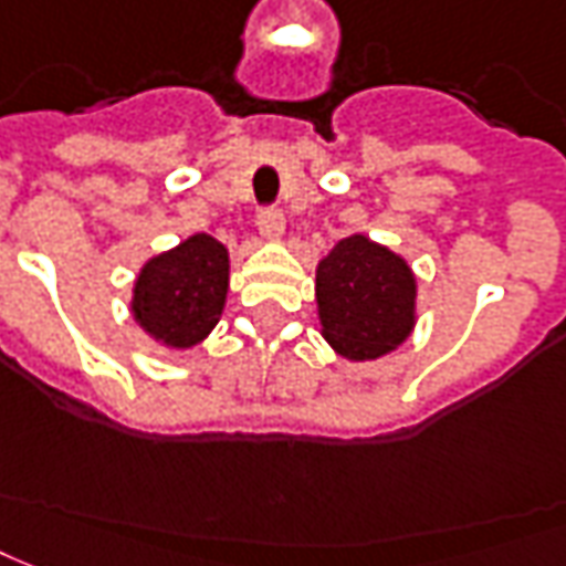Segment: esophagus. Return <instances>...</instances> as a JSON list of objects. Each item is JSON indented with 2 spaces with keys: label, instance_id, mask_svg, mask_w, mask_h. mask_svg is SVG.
Wrapping results in <instances>:
<instances>
[{
  "label": "esophagus",
  "instance_id": "esophagus-1",
  "mask_svg": "<svg viewBox=\"0 0 566 566\" xmlns=\"http://www.w3.org/2000/svg\"><path fill=\"white\" fill-rule=\"evenodd\" d=\"M283 230H286V218H283V211L280 208H264L261 214H258V233L264 239H276L283 237Z\"/></svg>",
  "mask_w": 566,
  "mask_h": 566
}]
</instances>
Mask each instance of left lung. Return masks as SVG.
I'll return each mask as SVG.
<instances>
[{
    "label": "left lung",
    "mask_w": 566,
    "mask_h": 566,
    "mask_svg": "<svg viewBox=\"0 0 566 566\" xmlns=\"http://www.w3.org/2000/svg\"><path fill=\"white\" fill-rule=\"evenodd\" d=\"M314 295L324 339L348 361H377L415 329L417 280L408 261L364 233L329 249Z\"/></svg>",
    "instance_id": "obj_1"
}]
</instances>
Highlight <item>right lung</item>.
<instances>
[{"label":"right lung","mask_w":566,"mask_h":566,"mask_svg":"<svg viewBox=\"0 0 566 566\" xmlns=\"http://www.w3.org/2000/svg\"><path fill=\"white\" fill-rule=\"evenodd\" d=\"M230 255L208 233L149 258L133 283V321L168 348L199 345L221 321Z\"/></svg>","instance_id":"add662e5"}]
</instances>
